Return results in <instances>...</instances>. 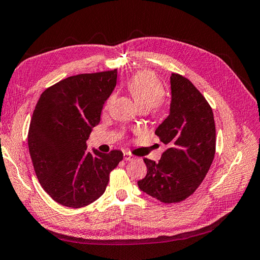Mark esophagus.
Masks as SVG:
<instances>
[{"label":"esophagus","instance_id":"esophagus-1","mask_svg":"<svg viewBox=\"0 0 260 260\" xmlns=\"http://www.w3.org/2000/svg\"><path fill=\"white\" fill-rule=\"evenodd\" d=\"M123 158H124V160H126V161H132V160L136 159V157L134 155H131V153H129V152H124Z\"/></svg>","mask_w":260,"mask_h":260}]
</instances>
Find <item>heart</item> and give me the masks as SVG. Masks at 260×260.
<instances>
[{
    "label": "heart",
    "instance_id": "heart-1",
    "mask_svg": "<svg viewBox=\"0 0 260 260\" xmlns=\"http://www.w3.org/2000/svg\"><path fill=\"white\" fill-rule=\"evenodd\" d=\"M126 87L141 110L149 111L152 108L158 107L165 94V89L159 78L149 71L137 73L134 77L130 78ZM112 99L113 96H111L109 102Z\"/></svg>",
    "mask_w": 260,
    "mask_h": 260
}]
</instances>
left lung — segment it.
<instances>
[{
	"mask_svg": "<svg viewBox=\"0 0 260 260\" xmlns=\"http://www.w3.org/2000/svg\"><path fill=\"white\" fill-rule=\"evenodd\" d=\"M169 115L155 134L168 148L156 162L145 158L147 175L138 186L162 203L187 199L200 186L214 159L213 112L192 82L179 74L171 76Z\"/></svg>",
	"mask_w": 260,
	"mask_h": 260,
	"instance_id": "left-lung-1",
	"label": "left lung"
}]
</instances>
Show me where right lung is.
Segmentation results:
<instances>
[{"label": "right lung", "mask_w": 260, "mask_h": 260, "mask_svg": "<svg viewBox=\"0 0 260 260\" xmlns=\"http://www.w3.org/2000/svg\"><path fill=\"white\" fill-rule=\"evenodd\" d=\"M116 70L67 77L40 95L28 145L40 185L57 203L83 208L105 192L110 173L123 153L87 151L105 101L116 85Z\"/></svg>", "instance_id": "obj_1"}]
</instances>
